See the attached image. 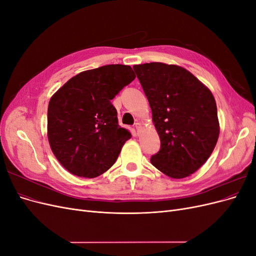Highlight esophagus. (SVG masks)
<instances>
[{"mask_svg": "<svg viewBox=\"0 0 256 256\" xmlns=\"http://www.w3.org/2000/svg\"><path fill=\"white\" fill-rule=\"evenodd\" d=\"M136 131H138V130H140L141 129V124L140 122H136Z\"/></svg>", "mask_w": 256, "mask_h": 256, "instance_id": "1", "label": "esophagus"}]
</instances>
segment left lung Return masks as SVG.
Masks as SVG:
<instances>
[{
	"label": "left lung",
	"mask_w": 256,
	"mask_h": 256,
	"mask_svg": "<svg viewBox=\"0 0 256 256\" xmlns=\"http://www.w3.org/2000/svg\"><path fill=\"white\" fill-rule=\"evenodd\" d=\"M160 138L152 164L172 178H184L202 166L219 138L216 100L187 69L164 63L134 65Z\"/></svg>",
	"instance_id": "8db88e82"
}]
</instances>
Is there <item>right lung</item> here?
<instances>
[{
    "label": "right lung",
    "instance_id": "right-lung-1",
    "mask_svg": "<svg viewBox=\"0 0 256 256\" xmlns=\"http://www.w3.org/2000/svg\"><path fill=\"white\" fill-rule=\"evenodd\" d=\"M134 78L130 66L106 65L72 76L51 97L48 140L68 172L94 178L115 164L131 134L111 100Z\"/></svg>",
    "mask_w": 256,
    "mask_h": 256
}]
</instances>
